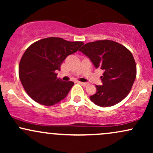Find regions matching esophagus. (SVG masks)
<instances>
[{
	"mask_svg": "<svg viewBox=\"0 0 153 153\" xmlns=\"http://www.w3.org/2000/svg\"><path fill=\"white\" fill-rule=\"evenodd\" d=\"M78 83H79V84H80V85H82V86H84V87L87 86V85H88V83H87V82H78Z\"/></svg>",
	"mask_w": 153,
	"mask_h": 153,
	"instance_id": "esophagus-1",
	"label": "esophagus"
}]
</instances>
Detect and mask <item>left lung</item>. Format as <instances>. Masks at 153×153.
Instances as JSON below:
<instances>
[{"instance_id": "8db88e82", "label": "left lung", "mask_w": 153, "mask_h": 153, "mask_svg": "<svg viewBox=\"0 0 153 153\" xmlns=\"http://www.w3.org/2000/svg\"><path fill=\"white\" fill-rule=\"evenodd\" d=\"M96 68L103 70L102 85H96V94L90 96L95 104L101 107L114 106L130 92L137 75L136 63L131 52L118 42L99 40L81 47Z\"/></svg>"}]
</instances>
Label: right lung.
<instances>
[{"label":"right lung","mask_w":153,"mask_h":153,"mask_svg":"<svg viewBox=\"0 0 153 153\" xmlns=\"http://www.w3.org/2000/svg\"><path fill=\"white\" fill-rule=\"evenodd\" d=\"M83 42H69L59 37H48L33 43L23 54L19 75L24 90L44 106H52L66 97L74 85L57 78L65 59L76 52Z\"/></svg>","instance_id":"right-lung-1"}]
</instances>
